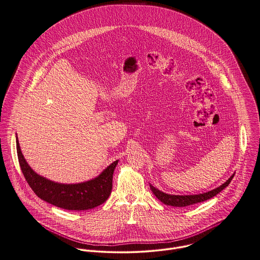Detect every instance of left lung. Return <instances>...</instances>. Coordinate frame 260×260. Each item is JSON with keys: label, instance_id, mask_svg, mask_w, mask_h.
Listing matches in <instances>:
<instances>
[{"label": "left lung", "instance_id": "left-lung-1", "mask_svg": "<svg viewBox=\"0 0 260 260\" xmlns=\"http://www.w3.org/2000/svg\"><path fill=\"white\" fill-rule=\"evenodd\" d=\"M235 177V174L224 183L222 184L220 187L216 188V189L210 190L208 192H204V193H200V194H191V196H175V194H168L166 192H163L161 190H159L156 188H154L153 186L150 185V189L153 191V193L156 196V198H158V200H160L163 204H165L167 206H172V207H187L190 206L193 204H198L201 202H205L207 200H210L213 198L214 196H216L218 192H220L224 188H226L230 183L232 182L233 178Z\"/></svg>", "mask_w": 260, "mask_h": 260}]
</instances>
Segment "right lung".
I'll use <instances>...</instances> for the list:
<instances>
[{
	"label": "right lung",
	"instance_id": "right-lung-1",
	"mask_svg": "<svg viewBox=\"0 0 260 260\" xmlns=\"http://www.w3.org/2000/svg\"><path fill=\"white\" fill-rule=\"evenodd\" d=\"M19 164L24 179L34 192L45 202L57 208L70 211H85L103 204L110 196L114 169L118 161L108 166L97 178L91 181L63 185L51 182L36 174L24 160L17 138Z\"/></svg>",
	"mask_w": 260,
	"mask_h": 260
}]
</instances>
